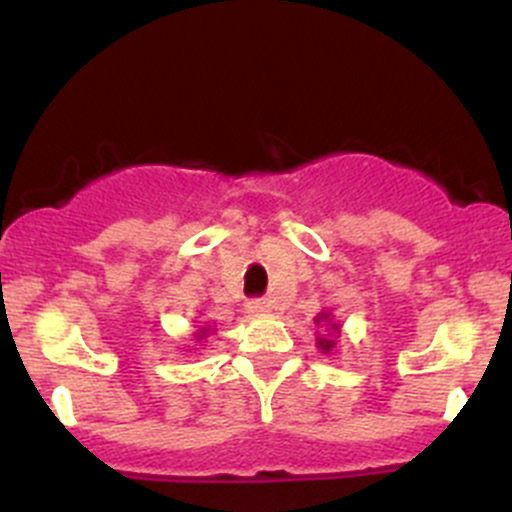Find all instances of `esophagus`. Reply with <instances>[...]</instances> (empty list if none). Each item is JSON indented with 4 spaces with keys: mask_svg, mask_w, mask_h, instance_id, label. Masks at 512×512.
Returning a JSON list of instances; mask_svg holds the SVG:
<instances>
[{
    "mask_svg": "<svg viewBox=\"0 0 512 512\" xmlns=\"http://www.w3.org/2000/svg\"><path fill=\"white\" fill-rule=\"evenodd\" d=\"M247 309H250L252 314H265L272 309V302L267 297H252L247 299Z\"/></svg>",
    "mask_w": 512,
    "mask_h": 512,
    "instance_id": "1",
    "label": "esophagus"
}]
</instances>
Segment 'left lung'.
Instances as JSON below:
<instances>
[{
    "instance_id": "obj_1",
    "label": "left lung",
    "mask_w": 512,
    "mask_h": 512,
    "mask_svg": "<svg viewBox=\"0 0 512 512\" xmlns=\"http://www.w3.org/2000/svg\"><path fill=\"white\" fill-rule=\"evenodd\" d=\"M337 327V324H332V329ZM319 347H322V352H329V349L334 347V342H327V339H319Z\"/></svg>"
}]
</instances>
